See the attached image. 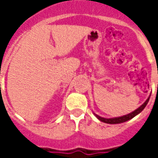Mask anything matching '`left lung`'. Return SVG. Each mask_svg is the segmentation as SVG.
Here are the masks:
<instances>
[{
  "label": "left lung",
  "mask_w": 158,
  "mask_h": 158,
  "mask_svg": "<svg viewBox=\"0 0 158 158\" xmlns=\"http://www.w3.org/2000/svg\"><path fill=\"white\" fill-rule=\"evenodd\" d=\"M150 95L148 96V98L146 99V101L145 102L143 103L142 105L140 106H139L137 109H135V111H133L132 113H129V114H126V115H123V116L121 117H116V118H103V117H101L99 115H97L95 113H94V115L97 118L99 119L100 121H102L103 123H110V124H117V123H124L126 121H128V120H130L131 118H133L134 117H135L136 115H138L139 113H140L142 112L144 108L146 107V106L147 105V103L149 102L150 99Z\"/></svg>",
  "instance_id": "8db88e82"
}]
</instances>
